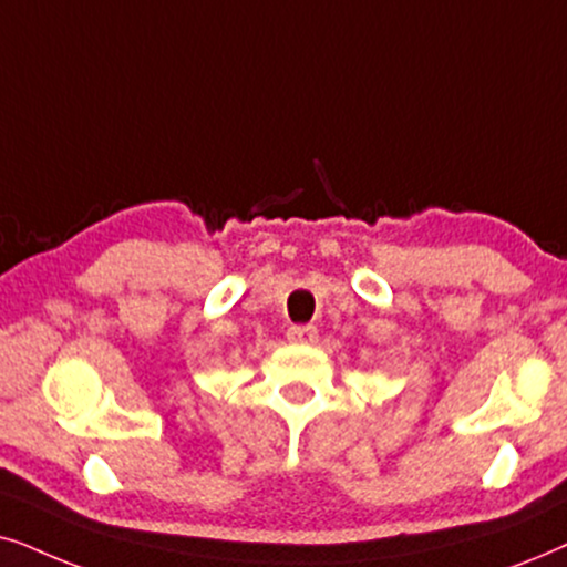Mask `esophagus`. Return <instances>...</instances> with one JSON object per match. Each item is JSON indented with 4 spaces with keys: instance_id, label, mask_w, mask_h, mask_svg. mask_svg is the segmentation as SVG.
<instances>
[{
    "instance_id": "esophagus-1",
    "label": "esophagus",
    "mask_w": 567,
    "mask_h": 567,
    "mask_svg": "<svg viewBox=\"0 0 567 567\" xmlns=\"http://www.w3.org/2000/svg\"><path fill=\"white\" fill-rule=\"evenodd\" d=\"M288 339L296 344H313L319 339V331H316V327H290Z\"/></svg>"
}]
</instances>
